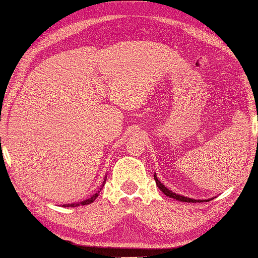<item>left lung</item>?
Masks as SVG:
<instances>
[{
    "mask_svg": "<svg viewBox=\"0 0 258 258\" xmlns=\"http://www.w3.org/2000/svg\"><path fill=\"white\" fill-rule=\"evenodd\" d=\"M154 177H155V181H156V184L158 185L159 189L164 192V194L167 196V197L169 198H174L176 200H180V202H184V203H203V202H209V200L212 199H208V200H197V199H191V198H187V197H184V196H181V195H177L175 194V192H172L171 190H168L167 187H166L163 183H161L158 178H157V175L156 173L154 174Z\"/></svg>",
    "mask_w": 258,
    "mask_h": 258,
    "instance_id": "left-lung-1",
    "label": "left lung"
}]
</instances>
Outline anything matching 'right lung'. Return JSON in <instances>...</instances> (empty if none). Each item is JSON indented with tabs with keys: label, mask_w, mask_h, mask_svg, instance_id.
<instances>
[{
	"label": "right lung",
	"mask_w": 258,
	"mask_h": 258,
	"mask_svg": "<svg viewBox=\"0 0 258 258\" xmlns=\"http://www.w3.org/2000/svg\"><path fill=\"white\" fill-rule=\"evenodd\" d=\"M106 178H107V177H106ZM106 178H104L103 184H104V183H106ZM103 184H102V186H103ZM101 189H102V187H100V190L97 191V194H94V195L92 196V197L89 198V199L83 200V202L76 203V204H67V205H63V207H77V206H80V205H82V206H84V205H89V204H91V203H93L94 200L98 198V196H99V194H100V191H101Z\"/></svg>",
	"instance_id": "add662e5"
}]
</instances>
